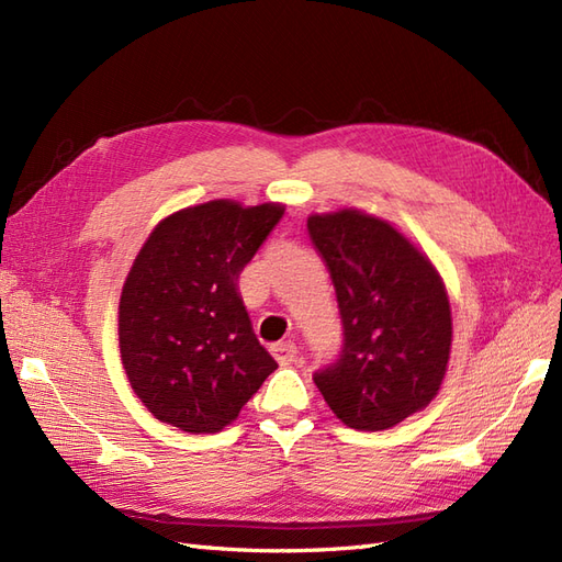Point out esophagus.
Here are the masks:
<instances>
[{
	"label": "esophagus",
	"mask_w": 562,
	"mask_h": 562,
	"mask_svg": "<svg viewBox=\"0 0 562 562\" xmlns=\"http://www.w3.org/2000/svg\"><path fill=\"white\" fill-rule=\"evenodd\" d=\"M271 353H274V359L281 366H288V363L297 361V347H295V342H291V339H288V342L271 345Z\"/></svg>",
	"instance_id": "esophagus-1"
}]
</instances>
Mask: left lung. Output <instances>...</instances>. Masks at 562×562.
<instances>
[{
    "label": "left lung",
    "instance_id": "obj_1",
    "mask_svg": "<svg viewBox=\"0 0 562 562\" xmlns=\"http://www.w3.org/2000/svg\"><path fill=\"white\" fill-rule=\"evenodd\" d=\"M342 318V351L314 384L347 427L382 431L427 407L446 378L452 316L424 252L386 220L345 209L307 220Z\"/></svg>",
    "mask_w": 562,
    "mask_h": 562
}]
</instances>
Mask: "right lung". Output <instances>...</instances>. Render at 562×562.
<instances>
[{"mask_svg": "<svg viewBox=\"0 0 562 562\" xmlns=\"http://www.w3.org/2000/svg\"><path fill=\"white\" fill-rule=\"evenodd\" d=\"M229 199L164 217L119 302V349L135 394L187 434H217L279 366L258 342L239 274L283 217Z\"/></svg>", "mask_w": 562, "mask_h": 562, "instance_id": "add662e5", "label": "right lung"}]
</instances>
